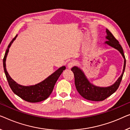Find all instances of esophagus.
Here are the masks:
<instances>
[{"instance_id": "34e87169", "label": "esophagus", "mask_w": 130, "mask_h": 130, "mask_svg": "<svg viewBox=\"0 0 130 130\" xmlns=\"http://www.w3.org/2000/svg\"><path fill=\"white\" fill-rule=\"evenodd\" d=\"M75 65V63L74 62H73V61H70V62H68V68L69 69H71Z\"/></svg>"}]
</instances>
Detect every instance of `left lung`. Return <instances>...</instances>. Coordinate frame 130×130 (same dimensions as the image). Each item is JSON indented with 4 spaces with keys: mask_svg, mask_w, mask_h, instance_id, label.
<instances>
[{
    "mask_svg": "<svg viewBox=\"0 0 130 130\" xmlns=\"http://www.w3.org/2000/svg\"><path fill=\"white\" fill-rule=\"evenodd\" d=\"M106 32L107 35L106 36V38L108 41H106L105 43L117 49L121 54L124 59L123 73L115 84L107 88H100V87L96 86L89 82L83 72L78 68L74 67L71 69V71L74 74L75 84L77 92L81 96H82L85 99L90 100V101H103L108 97L111 96L112 94H113L119 88L125 71L126 59L124 54L123 48L119 44L118 40L114 37L109 30L107 29Z\"/></svg>",
    "mask_w": 130,
    "mask_h": 130,
    "instance_id": "8db88e82",
    "label": "left lung"
}]
</instances>
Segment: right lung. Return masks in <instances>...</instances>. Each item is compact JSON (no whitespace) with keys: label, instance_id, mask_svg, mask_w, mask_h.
Segmentation results:
<instances>
[{"label":"right lung","instance_id":"1","mask_svg":"<svg viewBox=\"0 0 130 130\" xmlns=\"http://www.w3.org/2000/svg\"><path fill=\"white\" fill-rule=\"evenodd\" d=\"M17 35L10 42L3 59L4 71H5L7 82L14 93L25 101L30 103H37L43 101L46 99H47L51 94L55 83L57 82L58 79L62 73L63 71L66 69V67H61L45 80L37 85H32V86H24L17 84L10 76L8 72H7L6 68V59L9 48L13 41L15 39Z\"/></svg>","mask_w":130,"mask_h":130}]
</instances>
